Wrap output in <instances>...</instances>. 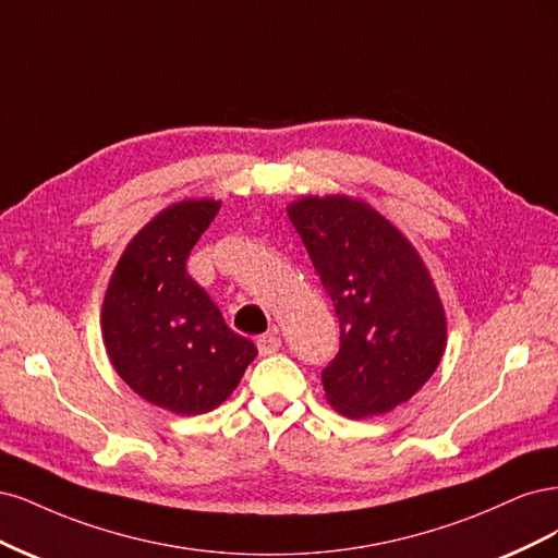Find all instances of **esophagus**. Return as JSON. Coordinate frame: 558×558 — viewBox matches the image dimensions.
<instances>
[{"label":"esophagus","instance_id":"esophagus-1","mask_svg":"<svg viewBox=\"0 0 558 558\" xmlns=\"http://www.w3.org/2000/svg\"><path fill=\"white\" fill-rule=\"evenodd\" d=\"M257 348H259V354L262 356H271L280 350V338L278 333H264L257 338Z\"/></svg>","mask_w":558,"mask_h":558}]
</instances>
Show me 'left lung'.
<instances>
[{
    "instance_id": "8db88e82",
    "label": "left lung",
    "mask_w": 558,
    "mask_h": 558,
    "mask_svg": "<svg viewBox=\"0 0 558 558\" xmlns=\"http://www.w3.org/2000/svg\"><path fill=\"white\" fill-rule=\"evenodd\" d=\"M287 215L340 325V350L322 371L327 401L350 420L410 401L447 348L442 301L415 245L359 196L308 194Z\"/></svg>"
}]
</instances>
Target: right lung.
Returning <instances> with one entry per match:
<instances>
[{
  "label": "right lung",
  "instance_id": "right-lung-1",
  "mask_svg": "<svg viewBox=\"0 0 558 558\" xmlns=\"http://www.w3.org/2000/svg\"><path fill=\"white\" fill-rule=\"evenodd\" d=\"M220 206L183 199L159 210L124 247L104 294L101 336L116 373L173 415L225 403L257 356L185 268Z\"/></svg>",
  "mask_w": 558,
  "mask_h": 558
}]
</instances>
